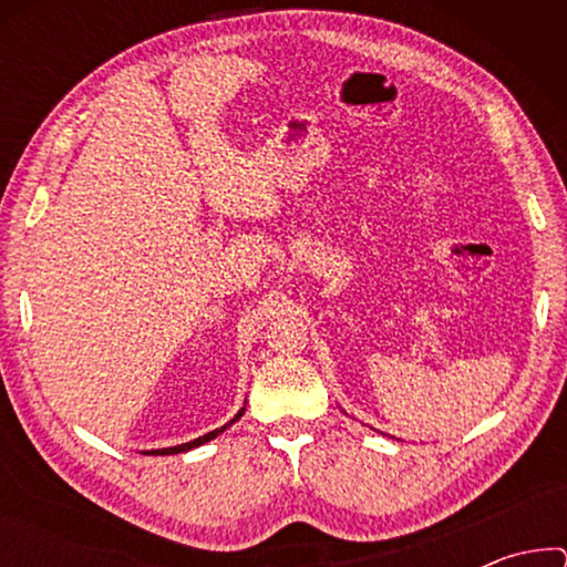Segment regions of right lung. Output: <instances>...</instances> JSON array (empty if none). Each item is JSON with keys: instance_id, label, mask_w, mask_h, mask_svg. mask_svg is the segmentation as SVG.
<instances>
[{"instance_id": "right-lung-1", "label": "right lung", "mask_w": 567, "mask_h": 567, "mask_svg": "<svg viewBox=\"0 0 567 567\" xmlns=\"http://www.w3.org/2000/svg\"><path fill=\"white\" fill-rule=\"evenodd\" d=\"M243 412H245V408L237 412V417H243ZM235 417V420H237ZM233 420V422H235ZM227 430V425H223L219 430H213V433H207V435H203V437H197V440H192V443H185V445H177V447H162V450H152V453H147V455H175V453H185V450H192V447H197V445H203V443H207V440H213V437H217L219 433H225Z\"/></svg>"}]
</instances>
